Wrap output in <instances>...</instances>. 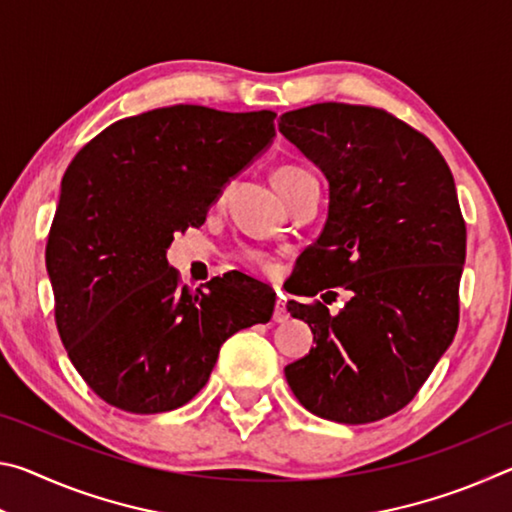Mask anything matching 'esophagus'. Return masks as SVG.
Instances as JSON below:
<instances>
[{
	"instance_id": "34e87169",
	"label": "esophagus",
	"mask_w": 512,
	"mask_h": 512,
	"mask_svg": "<svg viewBox=\"0 0 512 512\" xmlns=\"http://www.w3.org/2000/svg\"><path fill=\"white\" fill-rule=\"evenodd\" d=\"M289 318V311H287V307H284V300L280 298L275 302V311H273V320L275 323H284V320Z\"/></svg>"
}]
</instances>
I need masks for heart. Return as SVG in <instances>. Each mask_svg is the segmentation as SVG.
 Returning a JSON list of instances; mask_svg holds the SVG:
<instances>
[{"label": "heart", "instance_id": "heart-1", "mask_svg": "<svg viewBox=\"0 0 512 512\" xmlns=\"http://www.w3.org/2000/svg\"><path fill=\"white\" fill-rule=\"evenodd\" d=\"M307 178H314L307 169H300V167H280L275 173H273V183L277 187V192H280L282 196L289 192L291 187H296L298 183H302V180ZM246 262H250L253 266H259L262 271H271L273 264L271 259H268L264 253H257V250H246L244 253Z\"/></svg>", "mask_w": 512, "mask_h": 512}]
</instances>
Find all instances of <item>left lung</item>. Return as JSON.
Wrapping results in <instances>:
<instances>
[{"mask_svg":"<svg viewBox=\"0 0 512 512\" xmlns=\"http://www.w3.org/2000/svg\"><path fill=\"white\" fill-rule=\"evenodd\" d=\"M277 126L329 183L323 232L302 253L314 282L298 296L350 291L336 316L289 300L316 345L284 375L318 418L381 420L413 400L454 341L465 264L454 176L427 137L379 108L316 103Z\"/></svg>","mask_w":512,"mask_h":512,"instance_id":"8db88e82","label":"left lung"}]
</instances>
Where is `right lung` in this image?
<instances>
[{
    "label": "right lung",
    "mask_w": 512,
    "mask_h": 512,
    "mask_svg": "<svg viewBox=\"0 0 512 512\" xmlns=\"http://www.w3.org/2000/svg\"><path fill=\"white\" fill-rule=\"evenodd\" d=\"M275 112L171 106L119 119L69 164L47 241L56 325L74 368L128 413L187 404L221 345L268 323L275 298L228 273L180 287L167 248L275 137Z\"/></svg>",
    "instance_id": "right-lung-1"
}]
</instances>
